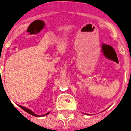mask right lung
<instances>
[{
  "mask_svg": "<svg viewBox=\"0 0 131 131\" xmlns=\"http://www.w3.org/2000/svg\"><path fill=\"white\" fill-rule=\"evenodd\" d=\"M19 107L20 108H21L22 110H24L25 112H26L27 113H28L29 114H30V115H32V116H37V117H41V116H46V115H47V114H49V112H48V113H47L46 114H44V115H42V116H39V115H37V114H35V113H34L33 112H32L31 110H29V109H28V108L25 107H24V106H21V105H19Z\"/></svg>",
  "mask_w": 131,
  "mask_h": 131,
  "instance_id": "add662e5",
  "label": "right lung"
}]
</instances>
